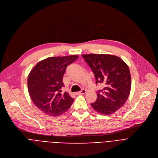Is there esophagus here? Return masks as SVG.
Masks as SVG:
<instances>
[{
  "mask_svg": "<svg viewBox=\"0 0 158 158\" xmlns=\"http://www.w3.org/2000/svg\"><path fill=\"white\" fill-rule=\"evenodd\" d=\"M87 92L86 90L85 89H82L81 91L80 92H76V94L77 95H80V94H85Z\"/></svg>",
  "mask_w": 158,
  "mask_h": 158,
  "instance_id": "esophagus-1",
  "label": "esophagus"
}]
</instances>
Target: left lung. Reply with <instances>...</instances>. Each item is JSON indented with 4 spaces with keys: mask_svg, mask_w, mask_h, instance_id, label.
I'll list each match as a JSON object with an SVG mask.
<instances>
[{
    "mask_svg": "<svg viewBox=\"0 0 158 158\" xmlns=\"http://www.w3.org/2000/svg\"><path fill=\"white\" fill-rule=\"evenodd\" d=\"M81 56L94 74L96 84L105 87L97 92V99L92 107L98 112L112 114L127 101L131 87L130 71L127 65L118 57L108 54H89Z\"/></svg>",
    "mask_w": 158,
    "mask_h": 158,
    "instance_id": "1",
    "label": "left lung"
}]
</instances>
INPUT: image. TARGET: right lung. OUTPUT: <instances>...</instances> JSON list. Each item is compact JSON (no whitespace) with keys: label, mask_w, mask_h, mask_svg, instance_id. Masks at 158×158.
I'll list each match as a JSON object with an SVG mask.
<instances>
[{"label":"right lung","mask_w":158,"mask_h":158,"mask_svg":"<svg viewBox=\"0 0 158 158\" xmlns=\"http://www.w3.org/2000/svg\"><path fill=\"white\" fill-rule=\"evenodd\" d=\"M78 58L77 55L46 58L37 64L27 80L28 90L34 104L41 112L59 116L71 107L74 99L62 93L63 76L68 65Z\"/></svg>","instance_id":"right-lung-1"}]
</instances>
